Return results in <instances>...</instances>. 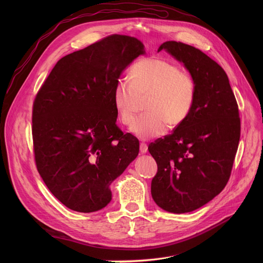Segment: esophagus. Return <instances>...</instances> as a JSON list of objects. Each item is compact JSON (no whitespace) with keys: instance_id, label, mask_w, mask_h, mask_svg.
<instances>
[{"instance_id":"1","label":"esophagus","mask_w":263,"mask_h":263,"mask_svg":"<svg viewBox=\"0 0 263 263\" xmlns=\"http://www.w3.org/2000/svg\"><path fill=\"white\" fill-rule=\"evenodd\" d=\"M147 150H148V146H147L145 143H141V145H140V151H141V154H146Z\"/></svg>"}]
</instances>
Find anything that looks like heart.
<instances>
[{"mask_svg":"<svg viewBox=\"0 0 263 263\" xmlns=\"http://www.w3.org/2000/svg\"><path fill=\"white\" fill-rule=\"evenodd\" d=\"M148 96L146 114L139 117L132 132L141 140L159 137L183 123L196 99V82L189 72L165 60L148 58L130 69V81L118 80L113 89V102L119 120L132 126L140 99Z\"/></svg>","mask_w":263,"mask_h":263,"instance_id":"1","label":"heart"}]
</instances>
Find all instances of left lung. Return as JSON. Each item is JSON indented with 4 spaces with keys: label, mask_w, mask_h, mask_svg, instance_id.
<instances>
[{
    "label": "left lung",
    "mask_w": 263,
    "mask_h": 263,
    "mask_svg": "<svg viewBox=\"0 0 263 263\" xmlns=\"http://www.w3.org/2000/svg\"><path fill=\"white\" fill-rule=\"evenodd\" d=\"M161 50L183 63L196 82V99L187 119L148 146L158 164L151 195L163 210L180 214L200 208L226 186L241 122L228 77L216 62L177 41H166Z\"/></svg>",
    "instance_id": "1"
}]
</instances>
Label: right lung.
I'll return each mask as SVG.
<instances>
[{
    "instance_id": "right-lung-1",
    "label": "right lung",
    "mask_w": 263,
    "mask_h": 263,
    "mask_svg": "<svg viewBox=\"0 0 263 263\" xmlns=\"http://www.w3.org/2000/svg\"><path fill=\"white\" fill-rule=\"evenodd\" d=\"M142 54L137 38L107 36L61 59L36 95L37 171L69 209L89 213L104 208L112 199L110 183L139 155V140L116 124L113 89Z\"/></svg>"
}]
</instances>
